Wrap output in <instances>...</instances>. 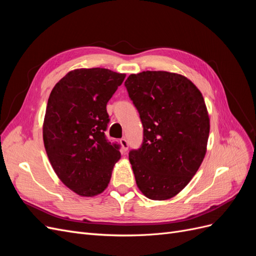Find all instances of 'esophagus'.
Returning <instances> with one entry per match:
<instances>
[{
  "label": "esophagus",
  "mask_w": 256,
  "mask_h": 256,
  "mask_svg": "<svg viewBox=\"0 0 256 256\" xmlns=\"http://www.w3.org/2000/svg\"><path fill=\"white\" fill-rule=\"evenodd\" d=\"M120 145H122V148L124 152H127L128 150V147H129V144H128V141L126 140L125 138H120Z\"/></svg>",
  "instance_id": "esophagus-1"
}]
</instances>
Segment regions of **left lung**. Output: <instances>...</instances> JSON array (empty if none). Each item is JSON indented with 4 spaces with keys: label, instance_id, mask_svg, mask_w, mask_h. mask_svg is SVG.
<instances>
[{
    "label": "left lung",
    "instance_id": "8db88e82",
    "mask_svg": "<svg viewBox=\"0 0 256 256\" xmlns=\"http://www.w3.org/2000/svg\"><path fill=\"white\" fill-rule=\"evenodd\" d=\"M125 86L143 125L141 147L129 152L138 187L150 200L171 198L205 157L210 126L204 98L189 79L168 72L130 74Z\"/></svg>",
    "mask_w": 256,
    "mask_h": 256
}]
</instances>
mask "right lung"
Segmentation results:
<instances>
[{
  "label": "right lung",
  "mask_w": 256,
  "mask_h": 256,
  "mask_svg": "<svg viewBox=\"0 0 256 256\" xmlns=\"http://www.w3.org/2000/svg\"><path fill=\"white\" fill-rule=\"evenodd\" d=\"M106 68L76 69L53 88L42 136L60 180L81 196H94L110 182L120 144L108 140L106 104L125 79Z\"/></svg>",
  "instance_id": "right-lung-1"
}]
</instances>
